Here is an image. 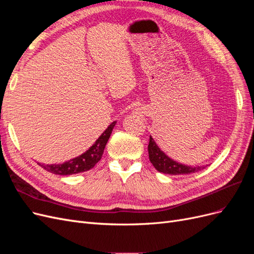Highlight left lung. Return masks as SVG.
<instances>
[{
    "label": "left lung",
    "mask_w": 254,
    "mask_h": 254,
    "mask_svg": "<svg viewBox=\"0 0 254 254\" xmlns=\"http://www.w3.org/2000/svg\"><path fill=\"white\" fill-rule=\"evenodd\" d=\"M148 155L151 164L155 166L156 170L160 173L168 174V175H188L193 174L201 171L204 166H188L181 163L176 162L170 157H167L165 153L161 150L155 140L152 139L151 135L149 136L148 144Z\"/></svg>",
    "instance_id": "left-lung-1"
}]
</instances>
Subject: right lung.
Listing matches in <instances>:
<instances>
[{"label":"right lung","instance_id":"right-lung-1","mask_svg":"<svg viewBox=\"0 0 254 254\" xmlns=\"http://www.w3.org/2000/svg\"><path fill=\"white\" fill-rule=\"evenodd\" d=\"M115 123L117 122L111 123V124L108 126V128H107L102 133V135L95 141V143L92 145L86 152H83L82 155L76 157L74 159H71L70 161H66V162L63 164H39V165L43 167L45 171H48L52 174L63 175V176L74 175V174L83 173L91 170V168H93L98 161L102 159L106 144L108 142L109 137L111 135L113 127L115 126Z\"/></svg>","mask_w":254,"mask_h":254}]
</instances>
